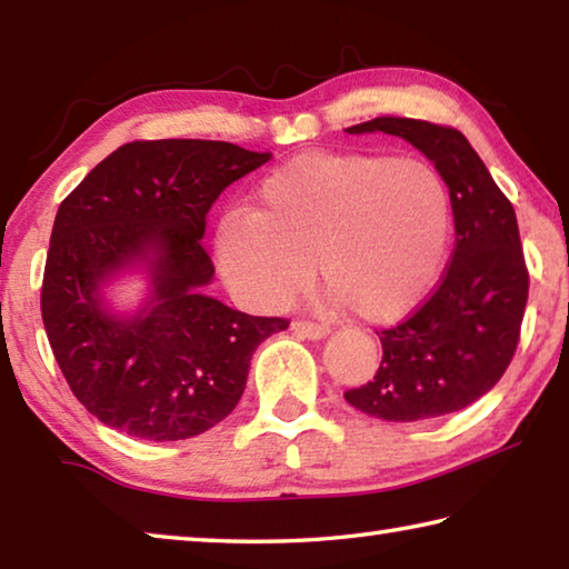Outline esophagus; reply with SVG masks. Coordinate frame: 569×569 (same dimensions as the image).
Here are the masks:
<instances>
[{"mask_svg":"<svg viewBox=\"0 0 569 569\" xmlns=\"http://www.w3.org/2000/svg\"><path fill=\"white\" fill-rule=\"evenodd\" d=\"M293 333L301 336V339H323L329 333V326L316 323V321H293Z\"/></svg>","mask_w":569,"mask_h":569,"instance_id":"34e87169","label":"esophagus"}]
</instances>
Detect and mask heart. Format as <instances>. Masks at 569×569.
I'll use <instances>...</instances> for the list:
<instances>
[{
  "label": "heart",
  "mask_w": 569,
  "mask_h": 569,
  "mask_svg": "<svg viewBox=\"0 0 569 569\" xmlns=\"http://www.w3.org/2000/svg\"><path fill=\"white\" fill-rule=\"evenodd\" d=\"M455 210L423 158L306 152L268 172L253 213L228 216L216 250L228 283L276 308L323 283L353 316L389 321L417 308L445 268Z\"/></svg>",
  "instance_id": "b5f03b06"
}]
</instances>
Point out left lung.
Here are the masks:
<instances>
[{
    "instance_id": "1",
    "label": "left lung",
    "mask_w": 569,
    "mask_h": 569,
    "mask_svg": "<svg viewBox=\"0 0 569 569\" xmlns=\"http://www.w3.org/2000/svg\"><path fill=\"white\" fill-rule=\"evenodd\" d=\"M346 132L397 134L435 162L451 192L455 248L435 291L379 333L377 377L343 397L377 419H441L485 397L517 351L529 271L515 208L449 124L377 118Z\"/></svg>"
}]
</instances>
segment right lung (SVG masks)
Wrapping results in <instances>:
<instances>
[{"label":"right lung","instance_id":"obj_1","mask_svg":"<svg viewBox=\"0 0 569 569\" xmlns=\"http://www.w3.org/2000/svg\"><path fill=\"white\" fill-rule=\"evenodd\" d=\"M268 160L220 140H134L60 203L42 321L77 401L110 429L148 441L203 435L243 397L258 343L291 323L200 291L216 273L200 243L210 206ZM142 257L153 301L124 322L101 308L99 283Z\"/></svg>","mask_w":569,"mask_h":569}]
</instances>
